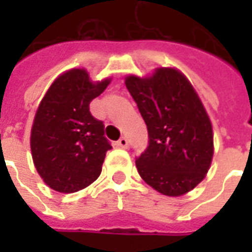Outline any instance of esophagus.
Returning a JSON list of instances; mask_svg holds the SVG:
<instances>
[{"label":"esophagus","mask_w":252,"mask_h":252,"mask_svg":"<svg viewBox=\"0 0 252 252\" xmlns=\"http://www.w3.org/2000/svg\"><path fill=\"white\" fill-rule=\"evenodd\" d=\"M117 146L121 148H126V146H128V139H126V136H121L119 140H117Z\"/></svg>","instance_id":"obj_1"}]
</instances>
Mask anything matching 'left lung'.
I'll use <instances>...</instances> for the list:
<instances>
[{"label":"left lung","mask_w":252,"mask_h":252,"mask_svg":"<svg viewBox=\"0 0 252 252\" xmlns=\"http://www.w3.org/2000/svg\"><path fill=\"white\" fill-rule=\"evenodd\" d=\"M126 86L150 139L136 158L143 181L170 197L194 189L211 167L213 131L191 83L178 70L160 67L151 77L128 75Z\"/></svg>","instance_id":"obj_1"}]
</instances>
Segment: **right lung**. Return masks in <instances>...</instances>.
Instances as JSON below:
<instances>
[{"mask_svg": "<svg viewBox=\"0 0 252 252\" xmlns=\"http://www.w3.org/2000/svg\"><path fill=\"white\" fill-rule=\"evenodd\" d=\"M110 78L92 82L83 68H72L54 81L36 110L31 131L32 159L43 181L61 193H75L101 174L106 151L104 123L89 105Z\"/></svg>", "mask_w": 252, "mask_h": 252, "instance_id": "1", "label": "right lung"}]
</instances>
